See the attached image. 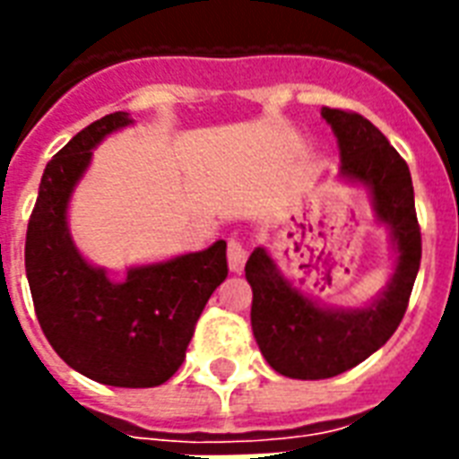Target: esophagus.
<instances>
[{"mask_svg":"<svg viewBox=\"0 0 459 459\" xmlns=\"http://www.w3.org/2000/svg\"><path fill=\"white\" fill-rule=\"evenodd\" d=\"M245 259H247V250H245V245L236 238H230L229 240V266L230 272H243Z\"/></svg>","mask_w":459,"mask_h":459,"instance_id":"1","label":"esophagus"}]
</instances>
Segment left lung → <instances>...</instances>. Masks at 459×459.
Masks as SVG:
<instances>
[{"instance_id":"left-lung-1","label":"left lung","mask_w":459,"mask_h":459,"mask_svg":"<svg viewBox=\"0 0 459 459\" xmlns=\"http://www.w3.org/2000/svg\"><path fill=\"white\" fill-rule=\"evenodd\" d=\"M321 117L338 140V176L369 190L377 221L391 236L395 266L374 300L335 307L302 293L264 247H255L245 264V279L252 286V333L272 369L302 381L338 377L385 345L405 316L421 262L412 176L405 159L359 114L324 107Z\"/></svg>"}]
</instances>
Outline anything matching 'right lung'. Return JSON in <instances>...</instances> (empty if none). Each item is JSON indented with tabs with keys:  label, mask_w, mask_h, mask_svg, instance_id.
Here are the masks:
<instances>
[{
	"label": "right lung",
	"mask_w": 459,
	"mask_h": 459,
	"mask_svg": "<svg viewBox=\"0 0 459 459\" xmlns=\"http://www.w3.org/2000/svg\"><path fill=\"white\" fill-rule=\"evenodd\" d=\"M114 111L82 128L47 164L25 236V273L42 333L82 377L118 388L164 384L186 359L195 324L229 276L226 243L154 264L128 266L114 281L90 264L68 229V202L92 150L131 126Z\"/></svg>",
	"instance_id": "1"
}]
</instances>
